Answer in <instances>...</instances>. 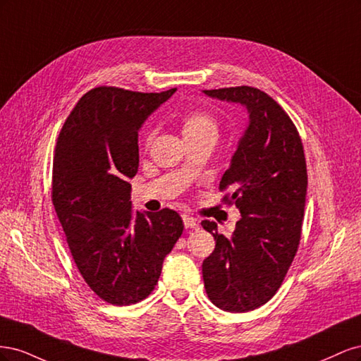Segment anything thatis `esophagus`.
Returning <instances> with one entry per match:
<instances>
[{"mask_svg":"<svg viewBox=\"0 0 361 361\" xmlns=\"http://www.w3.org/2000/svg\"><path fill=\"white\" fill-rule=\"evenodd\" d=\"M182 220H183V224H185V227H187V228H197L199 227V221L195 220V218L191 216V215L183 214L182 215Z\"/></svg>","mask_w":361,"mask_h":361,"instance_id":"obj_1","label":"esophagus"}]
</instances>
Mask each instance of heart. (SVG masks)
Here are the masks:
<instances>
[{
	"label": "heart",
	"mask_w": 361,
	"mask_h": 361,
	"mask_svg": "<svg viewBox=\"0 0 361 361\" xmlns=\"http://www.w3.org/2000/svg\"><path fill=\"white\" fill-rule=\"evenodd\" d=\"M182 134L185 140L215 137L218 134V125L215 118L204 111H192L182 120Z\"/></svg>",
	"instance_id": "heart-1"
}]
</instances>
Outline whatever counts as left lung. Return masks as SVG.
Masks as SVG:
<instances>
[{
	"instance_id": "obj_1",
	"label": "left lung",
	"mask_w": 361,
	"mask_h": 361,
	"mask_svg": "<svg viewBox=\"0 0 361 361\" xmlns=\"http://www.w3.org/2000/svg\"><path fill=\"white\" fill-rule=\"evenodd\" d=\"M223 102L243 105L248 123L239 138L220 190L231 191L241 218L232 236L204 220L215 248L203 260L207 297L218 309L244 313L268 302L297 253L307 194L301 138L285 110L255 87L203 90Z\"/></svg>"
}]
</instances>
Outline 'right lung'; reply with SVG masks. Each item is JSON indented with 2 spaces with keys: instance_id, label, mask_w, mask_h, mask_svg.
<instances>
[{
  "instance_id": "add662e5",
  "label": "right lung",
  "mask_w": 361,
  "mask_h": 361,
  "mask_svg": "<svg viewBox=\"0 0 361 361\" xmlns=\"http://www.w3.org/2000/svg\"><path fill=\"white\" fill-rule=\"evenodd\" d=\"M176 89L161 93L96 87L64 122L52 166V203L72 257L104 301L129 305L155 289L162 262L182 235L173 209L134 212L138 130Z\"/></svg>"
}]
</instances>
